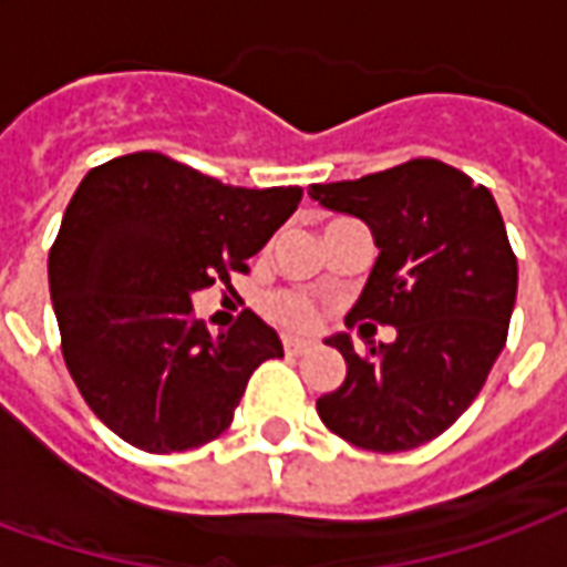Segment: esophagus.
Wrapping results in <instances>:
<instances>
[{
	"mask_svg": "<svg viewBox=\"0 0 567 567\" xmlns=\"http://www.w3.org/2000/svg\"><path fill=\"white\" fill-rule=\"evenodd\" d=\"M282 349H285V355H303V352H309L312 346L307 343V340H297V337H285L282 340Z\"/></svg>",
	"mask_w": 567,
	"mask_h": 567,
	"instance_id": "34e87169",
	"label": "esophagus"
}]
</instances>
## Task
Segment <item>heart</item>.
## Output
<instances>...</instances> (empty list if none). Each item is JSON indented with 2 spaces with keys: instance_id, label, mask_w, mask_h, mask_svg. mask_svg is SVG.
I'll return each instance as SVG.
<instances>
[{
  "instance_id": "heart-1",
  "label": "heart",
  "mask_w": 567,
  "mask_h": 567,
  "mask_svg": "<svg viewBox=\"0 0 567 567\" xmlns=\"http://www.w3.org/2000/svg\"><path fill=\"white\" fill-rule=\"evenodd\" d=\"M264 307H267V316L272 321H279L288 331H309L316 324V319H319L316 300L303 295V291H291V288L272 291Z\"/></svg>"
}]
</instances>
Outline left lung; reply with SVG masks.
<instances>
[{
  "mask_svg": "<svg viewBox=\"0 0 567 567\" xmlns=\"http://www.w3.org/2000/svg\"><path fill=\"white\" fill-rule=\"evenodd\" d=\"M309 197L361 218L380 248L346 324L398 331L394 343L364 352L333 337L346 380L316 410L352 446L416 450L474 404L507 343L519 276L495 197L434 157L309 185Z\"/></svg>",
  "mask_w": 567,
  "mask_h": 567,
  "instance_id": "1",
  "label": "left lung"
}]
</instances>
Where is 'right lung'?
<instances>
[{"mask_svg":"<svg viewBox=\"0 0 567 567\" xmlns=\"http://www.w3.org/2000/svg\"><path fill=\"white\" fill-rule=\"evenodd\" d=\"M303 187H234L157 151L93 166L69 199L48 282L81 398L136 450L203 446L234 422L248 377L282 340L243 309L224 333L190 297L248 272Z\"/></svg>","mask_w":567,"mask_h":567,"instance_id":"add662e5","label":"right lung"}]
</instances>
